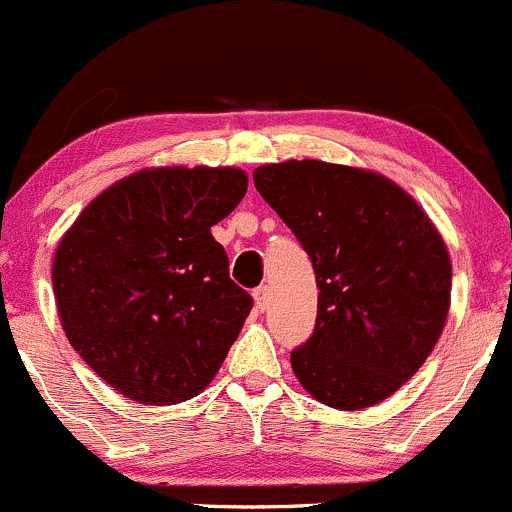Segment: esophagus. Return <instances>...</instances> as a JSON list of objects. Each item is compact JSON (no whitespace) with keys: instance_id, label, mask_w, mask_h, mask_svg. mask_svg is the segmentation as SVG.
Listing matches in <instances>:
<instances>
[{"instance_id":"esophagus-1","label":"esophagus","mask_w":512,"mask_h":512,"mask_svg":"<svg viewBox=\"0 0 512 512\" xmlns=\"http://www.w3.org/2000/svg\"><path fill=\"white\" fill-rule=\"evenodd\" d=\"M254 302H256V310H266L268 307V288L266 285H261V288L254 290Z\"/></svg>"}]
</instances>
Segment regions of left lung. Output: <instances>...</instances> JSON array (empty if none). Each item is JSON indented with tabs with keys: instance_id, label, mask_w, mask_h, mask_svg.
<instances>
[{
	"instance_id": "1",
	"label": "left lung",
	"mask_w": 512,
	"mask_h": 512,
	"mask_svg": "<svg viewBox=\"0 0 512 512\" xmlns=\"http://www.w3.org/2000/svg\"><path fill=\"white\" fill-rule=\"evenodd\" d=\"M254 183L298 236L320 288L315 332L290 354L300 386L334 410L390 398L447 322L452 261L442 234L376 170L305 158L258 166Z\"/></svg>"
}]
</instances>
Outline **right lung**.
<instances>
[{"label":"right lung","mask_w":512,"mask_h":512,"mask_svg":"<svg viewBox=\"0 0 512 512\" xmlns=\"http://www.w3.org/2000/svg\"><path fill=\"white\" fill-rule=\"evenodd\" d=\"M241 168H144L100 192L60 239L63 332L124 398L175 405L212 383L249 317L210 229L246 195Z\"/></svg>","instance_id":"1"}]
</instances>
